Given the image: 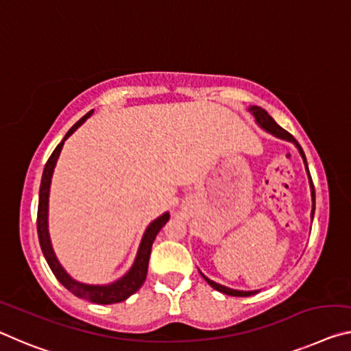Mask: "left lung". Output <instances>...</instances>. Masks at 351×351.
<instances>
[{
    "label": "left lung",
    "mask_w": 351,
    "mask_h": 351,
    "mask_svg": "<svg viewBox=\"0 0 351 351\" xmlns=\"http://www.w3.org/2000/svg\"><path fill=\"white\" fill-rule=\"evenodd\" d=\"M250 112H252L254 115V119L258 123L264 128L265 131H269L270 134H274L276 137L280 138H285V141H289V142H293L298 148L300 154H302V158L304 160V167H306V171H308V176H309V186H311V197H313V213H311V217H314V210H315V191H314V184H313V178H311V173H309V169H308V164H306V156L303 153L302 147H300V143L293 138V136L291 134V132H287L286 130H282V128L276 123V121L271 119V117L269 115V112L267 110H264L263 108H259V106H252V108L248 109ZM203 275V274H202ZM203 278L206 281H208L209 286H213L215 291H219L221 293H226V295H231V297H250V295H254V293H258V291H253V292H243V291H234V289H230V287H225L221 285H217V282H214L213 280H209V278H206L203 275Z\"/></svg>",
    "instance_id": "obj_1"
}]
</instances>
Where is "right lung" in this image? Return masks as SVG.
<instances>
[{
	"instance_id": "obj_1",
	"label": "right lung",
	"mask_w": 351,
	"mask_h": 351,
	"mask_svg": "<svg viewBox=\"0 0 351 351\" xmlns=\"http://www.w3.org/2000/svg\"><path fill=\"white\" fill-rule=\"evenodd\" d=\"M93 110L87 112L81 120H77L76 123L70 128V131L66 132L62 142L59 143L53 154L49 156L47 160L45 169H43L42 175V182H40V192H38V209H37V234H38V242H40L43 256H45L47 263L49 269L58 278L60 285L69 289V291L76 295L77 298L87 300V302L97 303V304H112V303H120L131 297L132 293L137 292L141 286L143 285L147 278L148 271V261H149V253H152V247L158 232L162 230V226L169 221L170 214L165 213L160 215L159 219H156L152 225L147 228L145 234L142 237L141 247H138L137 258L134 261V265L131 267V270L128 274L120 278L119 281L112 282L109 286H90V285H82V282L75 281L73 278L69 276V274L62 269V265L59 264V261L56 259V254L51 248V242H49L48 236V197H49V184H51V176L54 165L58 162V158L60 154V149L64 147V142L69 138L73 132L80 128L84 121L92 115Z\"/></svg>"
}]
</instances>
